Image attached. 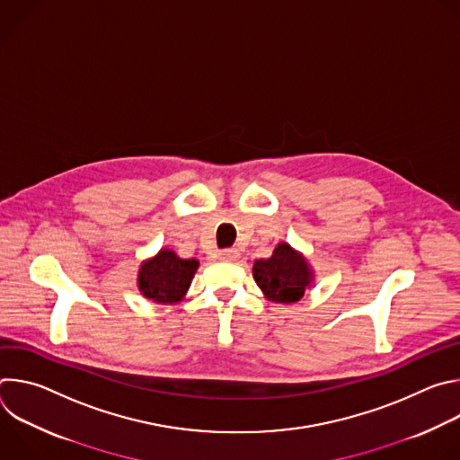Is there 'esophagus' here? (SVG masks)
Instances as JSON below:
<instances>
[{"label": "esophagus", "instance_id": "34e87169", "mask_svg": "<svg viewBox=\"0 0 460 460\" xmlns=\"http://www.w3.org/2000/svg\"><path fill=\"white\" fill-rule=\"evenodd\" d=\"M218 258L224 261H236L240 258V252L236 249H224L218 252Z\"/></svg>", "mask_w": 460, "mask_h": 460}]
</instances>
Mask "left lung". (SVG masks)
Returning a JSON list of instances; mask_svg holds the SVG:
<instances>
[{
	"mask_svg": "<svg viewBox=\"0 0 460 460\" xmlns=\"http://www.w3.org/2000/svg\"><path fill=\"white\" fill-rule=\"evenodd\" d=\"M252 277L271 302H298L305 289L313 284V271L307 260L289 243H279L268 260H256Z\"/></svg>",
	"mask_w": 460,
	"mask_h": 460,
	"instance_id": "8db88e82",
	"label": "left lung"
}]
</instances>
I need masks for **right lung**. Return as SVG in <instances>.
I'll list each match as a JSON object with an SVG mask.
<instances>
[{"mask_svg":"<svg viewBox=\"0 0 460 460\" xmlns=\"http://www.w3.org/2000/svg\"><path fill=\"white\" fill-rule=\"evenodd\" d=\"M199 266V260L180 258L174 251L164 247L140 266L138 289L156 304H176L185 296Z\"/></svg>","mask_w":460,"mask_h":460,"instance_id":"right-lung-1","label":"right lung"}]
</instances>
